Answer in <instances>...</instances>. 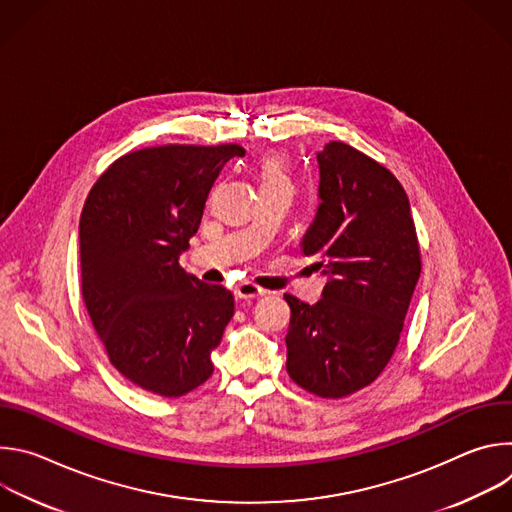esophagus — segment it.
Wrapping results in <instances>:
<instances>
[{
	"mask_svg": "<svg viewBox=\"0 0 512 512\" xmlns=\"http://www.w3.org/2000/svg\"><path fill=\"white\" fill-rule=\"evenodd\" d=\"M235 296H237V300H253V298L265 296V289L257 287V285L251 283V281H243V283H239V285L235 287Z\"/></svg>",
	"mask_w": 512,
	"mask_h": 512,
	"instance_id": "34e87169",
	"label": "esophagus"
}]
</instances>
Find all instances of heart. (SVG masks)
<instances>
[{
  "mask_svg": "<svg viewBox=\"0 0 512 512\" xmlns=\"http://www.w3.org/2000/svg\"><path fill=\"white\" fill-rule=\"evenodd\" d=\"M259 174V190L261 188H285L291 190V178L287 170V162L283 156L273 154L259 162L257 166Z\"/></svg>",
  "mask_w": 512,
  "mask_h": 512,
  "instance_id": "heart-1",
  "label": "heart"
}]
</instances>
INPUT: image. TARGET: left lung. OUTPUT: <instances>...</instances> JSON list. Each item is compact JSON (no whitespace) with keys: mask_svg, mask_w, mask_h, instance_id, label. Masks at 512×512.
Instances as JSON below:
<instances>
[{"mask_svg":"<svg viewBox=\"0 0 512 512\" xmlns=\"http://www.w3.org/2000/svg\"><path fill=\"white\" fill-rule=\"evenodd\" d=\"M318 210L302 253L326 277L314 306L285 296V369L302 389L340 399L391 360L421 273L409 198L379 162L342 141L316 154Z\"/></svg>","mask_w":512,"mask_h":512,"instance_id":"obj_1","label":"left lung"}]
</instances>
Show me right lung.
<instances>
[{
  "instance_id": "right-lung-1",
  "label": "right lung",
  "mask_w": 512,
  "mask_h": 512,
  "mask_svg": "<svg viewBox=\"0 0 512 512\" xmlns=\"http://www.w3.org/2000/svg\"><path fill=\"white\" fill-rule=\"evenodd\" d=\"M241 145H160L113 162L87 196L79 239L83 300L113 367L133 385L182 397L214 371L235 314L223 285L180 267L208 192Z\"/></svg>"
}]
</instances>
